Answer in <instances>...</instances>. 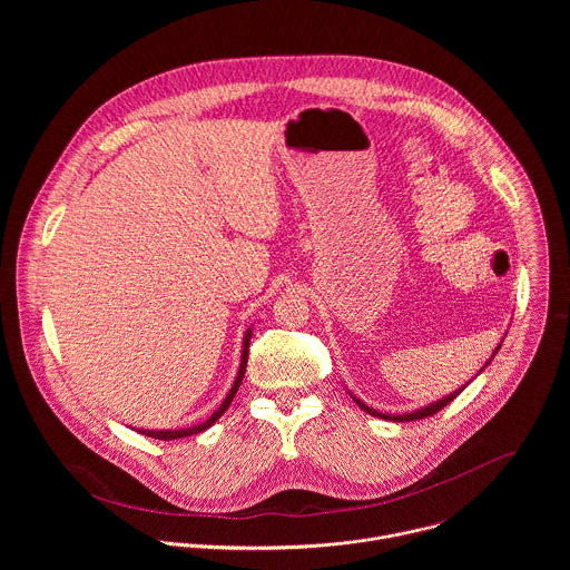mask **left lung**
Masks as SVG:
<instances>
[{
  "label": "left lung",
  "instance_id": "left-lung-1",
  "mask_svg": "<svg viewBox=\"0 0 570 570\" xmlns=\"http://www.w3.org/2000/svg\"><path fill=\"white\" fill-rule=\"evenodd\" d=\"M500 346H502V342H500V344L493 348L491 357H489L488 362H485V366H483L479 373H483V371L488 368L489 362H491V360H493V355L500 351ZM470 382H472V380H470ZM470 382H468V384H470ZM468 384H465V386H468ZM465 386H461L459 391H454V393L445 395L443 400H436V402H432V404H428V406L419 407V410H410V412H404V414H384V412H377L375 407L366 406V404H364L362 400H357L355 395H351V393H348V395L353 397V402H355L357 406L362 407L364 412H368V414H373V416H380V419H386V421H397V423H404V421H416V419H423V416H432V414H436L441 407H445L448 404H450V402H454V400H456V397L463 393V389H465Z\"/></svg>",
  "mask_w": 570,
  "mask_h": 570
}]
</instances>
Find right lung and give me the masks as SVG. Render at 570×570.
<instances>
[{
	"mask_svg": "<svg viewBox=\"0 0 570 570\" xmlns=\"http://www.w3.org/2000/svg\"><path fill=\"white\" fill-rule=\"evenodd\" d=\"M249 337H252V328H247L244 335V351H242V364H239V373L235 377V384L230 389V393L226 395V400L219 404V407L204 421V423H197V425H190V428H179V430H138L140 434L145 436H154V439H160V441H175V439H184V436H190V434H199L204 430H208L210 425L217 423V419L230 407L242 382H244L245 366H247V348H249Z\"/></svg>",
	"mask_w": 570,
	"mask_h": 570,
	"instance_id": "right-lung-1",
	"label": "right lung"
}]
</instances>
